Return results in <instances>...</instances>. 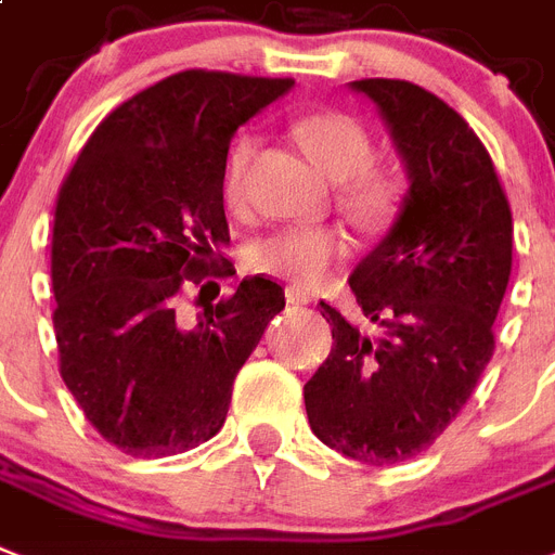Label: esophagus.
<instances>
[{"instance_id":"obj_1","label":"esophagus","mask_w":555,"mask_h":555,"mask_svg":"<svg viewBox=\"0 0 555 555\" xmlns=\"http://www.w3.org/2000/svg\"><path fill=\"white\" fill-rule=\"evenodd\" d=\"M287 301H291V305H308L310 296L305 291H296V287H291V291H287Z\"/></svg>"}]
</instances>
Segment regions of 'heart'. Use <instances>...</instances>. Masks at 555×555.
<instances>
[{
	"label": "heart",
	"instance_id": "obj_1",
	"mask_svg": "<svg viewBox=\"0 0 555 555\" xmlns=\"http://www.w3.org/2000/svg\"><path fill=\"white\" fill-rule=\"evenodd\" d=\"M296 137L305 151L341 182V202L367 222H379L393 214L402 196V182L393 170L371 165L376 156L371 130L341 111L301 116ZM256 153L254 133H242L233 142L224 162L222 191L228 202H238L245 193V176ZM348 256V238L333 228H282L259 238L250 259L259 270L276 273L296 287H319L331 270Z\"/></svg>",
	"mask_w": 555,
	"mask_h": 555
}]
</instances>
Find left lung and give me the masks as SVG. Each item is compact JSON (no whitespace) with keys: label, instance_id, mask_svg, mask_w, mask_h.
<instances>
[{"label":"left lung","instance_id":"left-lung-1","mask_svg":"<svg viewBox=\"0 0 555 555\" xmlns=\"http://www.w3.org/2000/svg\"><path fill=\"white\" fill-rule=\"evenodd\" d=\"M350 88L379 107L408 168L402 214L350 287L382 336L322 301L331 356L305 385L310 430L382 467L425 453L488 367L513 264V216L493 159L462 116L404 79Z\"/></svg>","mask_w":555,"mask_h":555}]
</instances>
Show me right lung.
<instances>
[{"instance_id": "add662e5", "label": "right lung", "mask_w": 555, "mask_h": 555, "mask_svg": "<svg viewBox=\"0 0 555 555\" xmlns=\"http://www.w3.org/2000/svg\"><path fill=\"white\" fill-rule=\"evenodd\" d=\"M291 85L224 70L168 76L99 121L59 188V373L90 425L130 456L214 439L238 367L285 308V291L264 276L242 279L196 319L179 313V293L236 273L222 256L228 147Z\"/></svg>"}]
</instances>
